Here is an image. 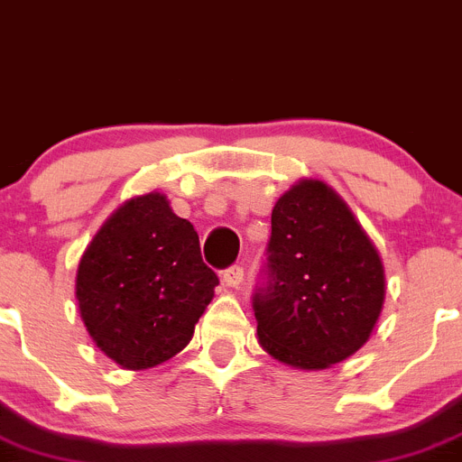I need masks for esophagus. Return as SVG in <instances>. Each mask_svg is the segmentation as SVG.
<instances>
[{
	"label": "esophagus",
	"mask_w": 462,
	"mask_h": 462,
	"mask_svg": "<svg viewBox=\"0 0 462 462\" xmlns=\"http://www.w3.org/2000/svg\"><path fill=\"white\" fill-rule=\"evenodd\" d=\"M223 282L227 284V287H239L241 282H244V269L241 266H230V269L223 271Z\"/></svg>",
	"instance_id": "obj_1"
}]
</instances>
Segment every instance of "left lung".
I'll list each match as a JSON object with an SVG mask.
<instances>
[{
  "instance_id": "1",
  "label": "left lung",
  "mask_w": 462,
  "mask_h": 462,
  "mask_svg": "<svg viewBox=\"0 0 462 462\" xmlns=\"http://www.w3.org/2000/svg\"><path fill=\"white\" fill-rule=\"evenodd\" d=\"M269 278L253 303L257 342L278 362L305 372L360 351L385 303L376 245L321 180H299L275 202Z\"/></svg>"
}]
</instances>
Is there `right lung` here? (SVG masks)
Wrapping results in <instances>:
<instances>
[{"mask_svg":"<svg viewBox=\"0 0 462 462\" xmlns=\"http://www.w3.org/2000/svg\"><path fill=\"white\" fill-rule=\"evenodd\" d=\"M217 284L191 223L150 191L125 200L95 232L77 266L75 294L95 346L141 372L191 342Z\"/></svg>","mask_w":462,"mask_h":462,"instance_id":"add662e5","label":"right lung"}]
</instances>
